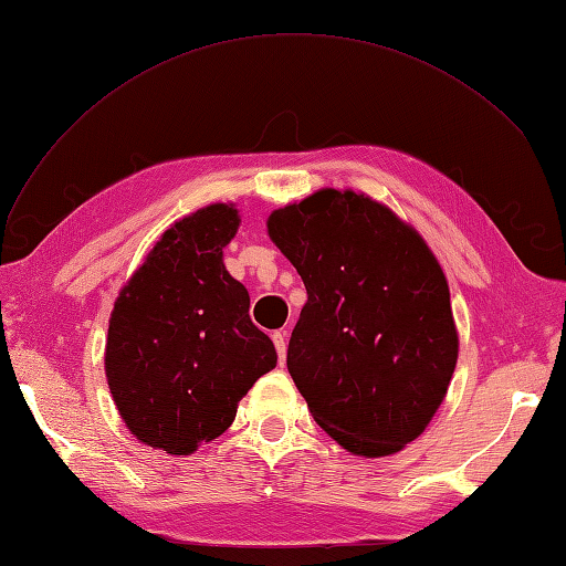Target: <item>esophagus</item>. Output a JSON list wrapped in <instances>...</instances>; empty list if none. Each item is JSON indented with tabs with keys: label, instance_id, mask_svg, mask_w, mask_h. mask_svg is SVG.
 I'll use <instances>...</instances> for the list:
<instances>
[{
	"label": "esophagus",
	"instance_id": "obj_1",
	"mask_svg": "<svg viewBox=\"0 0 566 566\" xmlns=\"http://www.w3.org/2000/svg\"><path fill=\"white\" fill-rule=\"evenodd\" d=\"M271 339H273V345H276V352H279V358H281V364H285V356H287V333L285 331H276L271 335Z\"/></svg>",
	"mask_w": 566,
	"mask_h": 566
}]
</instances>
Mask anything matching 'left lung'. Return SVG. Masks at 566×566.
<instances>
[{
  "label": "left lung",
  "instance_id": "obj_1",
  "mask_svg": "<svg viewBox=\"0 0 566 566\" xmlns=\"http://www.w3.org/2000/svg\"><path fill=\"white\" fill-rule=\"evenodd\" d=\"M306 287L287 370L316 422L356 455H389L437 413L458 361L449 283L422 238L354 191L269 217Z\"/></svg>",
  "mask_w": 566,
  "mask_h": 566
}]
</instances>
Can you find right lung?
Returning <instances> with one entry per match:
<instances>
[{
  "instance_id": "1",
  "label": "right lung",
  "mask_w": 566,
  "mask_h": 566,
  "mask_svg": "<svg viewBox=\"0 0 566 566\" xmlns=\"http://www.w3.org/2000/svg\"><path fill=\"white\" fill-rule=\"evenodd\" d=\"M238 212L210 205L165 231L119 293L106 378L129 432L188 455L224 434L238 401L276 366L273 342L250 321V295L221 262Z\"/></svg>"
}]
</instances>
